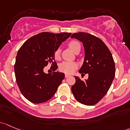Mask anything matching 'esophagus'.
I'll return each mask as SVG.
<instances>
[{"instance_id": "34e87169", "label": "esophagus", "mask_w": 130, "mask_h": 130, "mask_svg": "<svg viewBox=\"0 0 130 130\" xmlns=\"http://www.w3.org/2000/svg\"><path fill=\"white\" fill-rule=\"evenodd\" d=\"M69 76H70V75L65 74V78H68V77H69Z\"/></svg>"}]
</instances>
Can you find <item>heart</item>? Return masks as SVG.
Wrapping results in <instances>:
<instances>
[{
  "mask_svg": "<svg viewBox=\"0 0 130 130\" xmlns=\"http://www.w3.org/2000/svg\"><path fill=\"white\" fill-rule=\"evenodd\" d=\"M69 47L71 50L75 52V51L77 49V48L80 47V44L77 41H71L69 43ZM60 49L58 48L55 52V57L56 58H58L60 55ZM77 68V64L75 62L73 61H63L59 65V69L61 72L66 73H72Z\"/></svg>",
  "mask_w": 130,
  "mask_h": 130,
  "instance_id": "obj_1",
  "label": "heart"
}]
</instances>
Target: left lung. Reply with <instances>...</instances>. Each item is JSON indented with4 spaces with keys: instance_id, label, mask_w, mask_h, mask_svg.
I'll use <instances>...</instances> for the list:
<instances>
[{
    "instance_id": "8db88e82",
    "label": "left lung",
    "mask_w": 130,
    "mask_h": 130,
    "mask_svg": "<svg viewBox=\"0 0 130 130\" xmlns=\"http://www.w3.org/2000/svg\"><path fill=\"white\" fill-rule=\"evenodd\" d=\"M71 38L83 43L84 61L78 72L88 74L85 81L75 76L76 82L72 87V93L82 104L94 105L106 95L115 78L113 56L104 42L94 35L78 32L72 34Z\"/></svg>"
}]
</instances>
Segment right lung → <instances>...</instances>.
<instances>
[{"instance_id": "add662e5", "label": "right lung", "mask_w": 130, "mask_h": 130, "mask_svg": "<svg viewBox=\"0 0 130 130\" xmlns=\"http://www.w3.org/2000/svg\"><path fill=\"white\" fill-rule=\"evenodd\" d=\"M71 34L40 33L30 38L19 50L14 65L16 81L22 94L30 102L43 103L55 93L65 74L55 72L58 67L54 61L55 52ZM49 62L54 65V72L45 74L43 69Z\"/></svg>"}]
</instances>
